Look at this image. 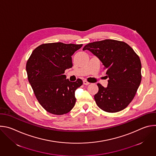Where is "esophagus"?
Listing matches in <instances>:
<instances>
[{
    "label": "esophagus",
    "mask_w": 156,
    "mask_h": 156,
    "mask_svg": "<svg viewBox=\"0 0 156 156\" xmlns=\"http://www.w3.org/2000/svg\"><path fill=\"white\" fill-rule=\"evenodd\" d=\"M83 84H85V85H88L89 84H90V83H89L88 81H87L86 80H84L83 81Z\"/></svg>",
    "instance_id": "1"
}]
</instances>
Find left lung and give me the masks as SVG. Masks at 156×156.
I'll return each instance as SVG.
<instances>
[{"mask_svg":"<svg viewBox=\"0 0 156 156\" xmlns=\"http://www.w3.org/2000/svg\"><path fill=\"white\" fill-rule=\"evenodd\" d=\"M102 63L108 78L106 87L98 83L94 95L98 106L107 112L125 108L134 98L141 81V63L138 55L126 43L105 39L89 43L83 48Z\"/></svg>","mask_w":156,"mask_h":156,"instance_id":"obj_1","label":"left lung"}]
</instances>
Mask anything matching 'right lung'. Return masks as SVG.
I'll use <instances>...</instances> for the list:
<instances>
[{
  "label": "right lung",
  "mask_w": 156,
  "mask_h": 156,
  "mask_svg": "<svg viewBox=\"0 0 156 156\" xmlns=\"http://www.w3.org/2000/svg\"><path fill=\"white\" fill-rule=\"evenodd\" d=\"M83 44H43L32 52L27 63L28 81L42 107L54 115H63L73 108L76 89L83 84L71 82L63 75L73 66L72 56Z\"/></svg>",
  "instance_id": "add662e5"
}]
</instances>
